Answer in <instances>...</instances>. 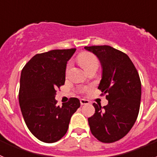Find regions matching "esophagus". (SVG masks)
<instances>
[{
    "label": "esophagus",
    "instance_id": "1",
    "mask_svg": "<svg viewBox=\"0 0 157 157\" xmlns=\"http://www.w3.org/2000/svg\"><path fill=\"white\" fill-rule=\"evenodd\" d=\"M80 104L82 105H88L90 104V101L88 100H86V99H80Z\"/></svg>",
    "mask_w": 157,
    "mask_h": 157
}]
</instances>
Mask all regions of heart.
<instances>
[{"instance_id":"b5f03b06","label":"heart","mask_w":157,"mask_h":157,"mask_svg":"<svg viewBox=\"0 0 157 157\" xmlns=\"http://www.w3.org/2000/svg\"><path fill=\"white\" fill-rule=\"evenodd\" d=\"M78 61L79 62L80 64L82 65L83 68L85 69L86 71H89L90 70L93 68L98 69L99 66V59L97 57L96 55L90 52H82L78 56ZM71 63L69 62L66 66V73H67L70 69ZM86 88H82L80 90V92H85L86 90Z\"/></svg>"}]
</instances>
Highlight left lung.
I'll return each instance as SVG.
<instances>
[{"mask_svg": "<svg viewBox=\"0 0 157 157\" xmlns=\"http://www.w3.org/2000/svg\"><path fill=\"white\" fill-rule=\"evenodd\" d=\"M99 58L103 74L98 89L109 103H94L95 113L88 119L91 133L98 141L112 143L123 138L138 116L141 84L139 75L127 54L109 45L86 46Z\"/></svg>", "mask_w": 157, "mask_h": 157, "instance_id": "left-lung-1", "label": "left lung"}]
</instances>
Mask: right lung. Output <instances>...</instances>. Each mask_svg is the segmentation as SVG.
<instances>
[{
  "label": "right lung",
  "instance_id": "1",
  "mask_svg": "<svg viewBox=\"0 0 157 157\" xmlns=\"http://www.w3.org/2000/svg\"><path fill=\"white\" fill-rule=\"evenodd\" d=\"M76 48L55 49L36 54L23 67L19 102L26 125L32 134L45 143L61 139L71 117L80 107L71 98L62 107L55 99L56 90L64 85L67 62Z\"/></svg>",
  "mask_w": 157,
  "mask_h": 157
}]
</instances>
